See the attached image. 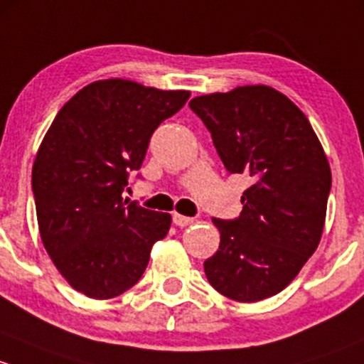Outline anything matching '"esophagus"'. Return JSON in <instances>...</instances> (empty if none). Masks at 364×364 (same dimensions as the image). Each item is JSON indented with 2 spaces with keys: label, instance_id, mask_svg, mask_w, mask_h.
I'll list each match as a JSON object with an SVG mask.
<instances>
[{
  "label": "esophagus",
  "instance_id": "esophagus-1",
  "mask_svg": "<svg viewBox=\"0 0 364 364\" xmlns=\"http://www.w3.org/2000/svg\"><path fill=\"white\" fill-rule=\"evenodd\" d=\"M173 223L177 224V226L186 228V226H191V224L194 223V219H191V217H186V215H181V213H173Z\"/></svg>",
  "mask_w": 364,
  "mask_h": 364
}]
</instances>
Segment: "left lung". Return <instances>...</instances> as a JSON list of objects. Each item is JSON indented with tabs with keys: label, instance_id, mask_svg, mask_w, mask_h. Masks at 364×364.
Instances as JSON below:
<instances>
[{
	"label": "left lung",
	"instance_id": "left-lung-1",
	"mask_svg": "<svg viewBox=\"0 0 364 364\" xmlns=\"http://www.w3.org/2000/svg\"><path fill=\"white\" fill-rule=\"evenodd\" d=\"M189 107L226 170L252 181L237 219H212L220 245L203 264L208 282L235 301L269 298L321 242L331 170L319 138L293 101L268 85L198 96Z\"/></svg>",
	"mask_w": 364,
	"mask_h": 364
}]
</instances>
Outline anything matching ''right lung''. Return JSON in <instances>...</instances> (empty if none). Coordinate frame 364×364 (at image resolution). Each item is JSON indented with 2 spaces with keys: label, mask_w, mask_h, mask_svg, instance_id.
<instances>
[{
  "label": "right lung",
  "mask_w": 364,
  "mask_h": 364,
  "mask_svg": "<svg viewBox=\"0 0 364 364\" xmlns=\"http://www.w3.org/2000/svg\"><path fill=\"white\" fill-rule=\"evenodd\" d=\"M191 92L110 78L85 85L55 115L33 164L40 237L73 289L108 299L144 275L170 213L122 200L152 133Z\"/></svg>",
  "instance_id": "1"
}]
</instances>
